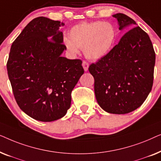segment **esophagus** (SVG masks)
<instances>
[{
	"label": "esophagus",
	"instance_id": "34e87169",
	"mask_svg": "<svg viewBox=\"0 0 161 161\" xmlns=\"http://www.w3.org/2000/svg\"><path fill=\"white\" fill-rule=\"evenodd\" d=\"M83 67L86 72L88 71V69H89V64H88L86 61H83Z\"/></svg>",
	"mask_w": 161,
	"mask_h": 161
}]
</instances>
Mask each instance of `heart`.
I'll return each instance as SVG.
<instances>
[{"mask_svg": "<svg viewBox=\"0 0 161 161\" xmlns=\"http://www.w3.org/2000/svg\"><path fill=\"white\" fill-rule=\"evenodd\" d=\"M116 29L108 22L95 21L82 23L70 29L69 37L63 39L64 45L72 56L83 48L88 59L97 61L103 58L113 47L116 39Z\"/></svg>", "mask_w": 161, "mask_h": 161, "instance_id": "obj_1", "label": "heart"}]
</instances>
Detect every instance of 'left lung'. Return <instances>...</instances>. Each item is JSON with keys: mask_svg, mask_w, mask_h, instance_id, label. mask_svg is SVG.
<instances>
[{"mask_svg": "<svg viewBox=\"0 0 161 161\" xmlns=\"http://www.w3.org/2000/svg\"><path fill=\"white\" fill-rule=\"evenodd\" d=\"M113 17L120 31L134 28L89 70L99 105L108 113L125 114L139 108L151 92L155 53L148 34L133 19L122 13Z\"/></svg>", "mask_w": 161, "mask_h": 161, "instance_id": "8db88e82", "label": "left lung"}]
</instances>
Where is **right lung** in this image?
Masks as SVG:
<instances>
[{
  "label": "right lung",
  "mask_w": 161,
  "mask_h": 161,
  "mask_svg": "<svg viewBox=\"0 0 161 161\" xmlns=\"http://www.w3.org/2000/svg\"><path fill=\"white\" fill-rule=\"evenodd\" d=\"M64 23L45 17L34 18L12 43L7 72L20 109L34 119L62 118L71 105V93L84 73L80 59L61 56Z\"/></svg>",
  "instance_id": "obj_1"
}]
</instances>
